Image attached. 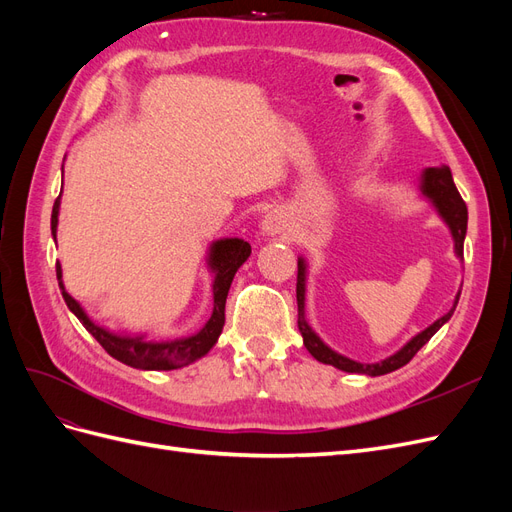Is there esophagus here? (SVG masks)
I'll list each match as a JSON object with an SVG mask.
<instances>
[{"label": "esophagus", "instance_id": "esophagus-1", "mask_svg": "<svg viewBox=\"0 0 512 512\" xmlns=\"http://www.w3.org/2000/svg\"><path fill=\"white\" fill-rule=\"evenodd\" d=\"M260 228H262V235L280 237V235H286V232H290V222H288L284 211L275 209V211L265 215V220H262Z\"/></svg>", "mask_w": 512, "mask_h": 512}]
</instances>
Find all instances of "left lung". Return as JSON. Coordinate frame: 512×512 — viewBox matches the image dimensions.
<instances>
[{
	"mask_svg": "<svg viewBox=\"0 0 512 512\" xmlns=\"http://www.w3.org/2000/svg\"><path fill=\"white\" fill-rule=\"evenodd\" d=\"M423 198H427L431 207L438 211V215L442 218V222L451 230V237L455 243V254L459 260H463V241H466V232H468V207L463 203V198L459 196L455 181L451 175V168L446 164L442 166H433V168H425L421 175V185H418ZM305 282H307V262L303 256H299V275H297V305H299V331L303 335V344L309 350V354L314 356L316 361L324 363V365H333L342 371H348V374H365V376H384L391 374V371L404 367L406 363H410L412 356L421 350L429 339L436 335L444 324L451 320L455 307L459 303V294L461 290H457L453 307L448 309L444 316H440L436 322L429 324L427 329H423L421 333H416L410 342H406L397 352H393L386 359L378 361V363H359L352 361L348 356L335 352L333 348H329L327 344L322 342L318 337V333L309 327V322L305 318Z\"/></svg>",
	"mask_w": 512,
	"mask_h": 512,
	"instance_id": "left-lung-1",
	"label": "left lung"
}]
</instances>
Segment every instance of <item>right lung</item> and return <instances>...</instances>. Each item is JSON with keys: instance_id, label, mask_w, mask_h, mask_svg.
<instances>
[{"instance_id": "add662e5", "label": "right lung", "mask_w": 512, "mask_h": 512, "mask_svg": "<svg viewBox=\"0 0 512 512\" xmlns=\"http://www.w3.org/2000/svg\"><path fill=\"white\" fill-rule=\"evenodd\" d=\"M59 205H61V194L57 196L53 213H51V235L57 243V224H59ZM252 245L230 237V239H218L209 245L207 252V267L213 275V312L211 318L205 322V327L196 331L188 337H177L168 339V342H156V339H147V335H123L115 333L106 327H100L98 322L89 318V314L83 309V305L70 297L64 280H61V265L57 262V282L61 297H64L70 312L81 320L83 327L98 339V344L113 356V359L126 363L134 369H147V371H170V369H181L190 365L203 356L218 344V339L224 329V307L226 297L232 284V277L239 271L243 262L250 258Z\"/></svg>"}]
</instances>
